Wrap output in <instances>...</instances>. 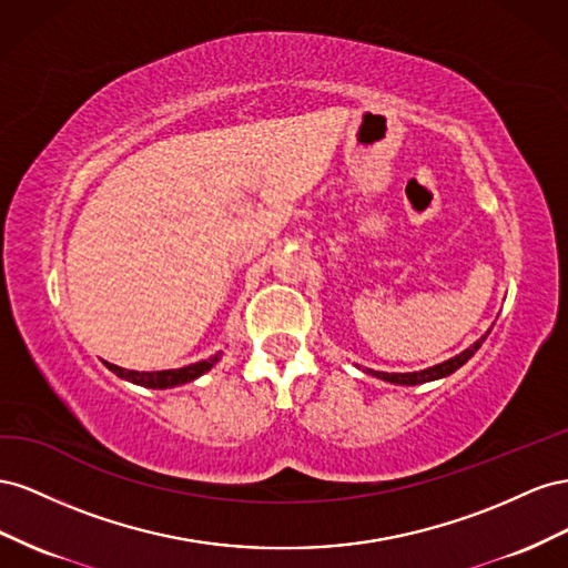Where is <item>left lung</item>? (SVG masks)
<instances>
[{"label":"left lung","instance_id":"obj_1","mask_svg":"<svg viewBox=\"0 0 568 568\" xmlns=\"http://www.w3.org/2000/svg\"><path fill=\"white\" fill-rule=\"evenodd\" d=\"M488 333H490V331H488ZM488 333H485L480 339H476V343H474L471 347L464 349L462 354H457L455 359L443 362V364H437V366H433V368L416 371V374H383V371H371V374H374L376 378L397 383V385H418V383H428V381H435V378H445V376H449V374H455V371H457L459 366H464L468 359H471V356L476 354V349L485 343V337H488Z\"/></svg>","mask_w":568,"mask_h":568}]
</instances>
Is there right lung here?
Listing matches in <instances>:
<instances>
[{
  "label": "right lung",
  "mask_w": 568,
  "mask_h": 568,
  "mask_svg": "<svg viewBox=\"0 0 568 568\" xmlns=\"http://www.w3.org/2000/svg\"><path fill=\"white\" fill-rule=\"evenodd\" d=\"M221 359V352H216L212 359H204V362H197V364H190V366H183V368H171V371H125L116 364H106L109 371H113V374L131 381V383H138V385H144V387H173V385H183V383H190L197 376H202L204 371L212 368L216 362Z\"/></svg>",
  "instance_id": "right-lung-1"
}]
</instances>
